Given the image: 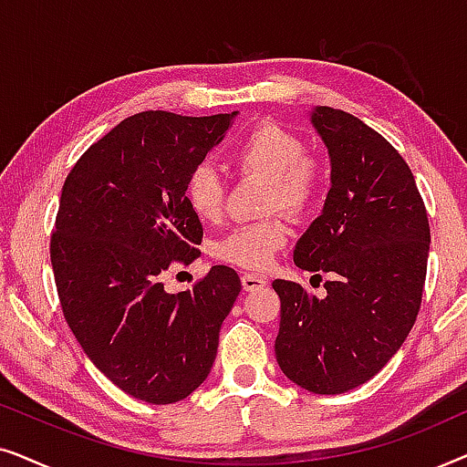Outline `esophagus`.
<instances>
[{
    "instance_id": "esophagus-1",
    "label": "esophagus",
    "mask_w": 467,
    "mask_h": 467,
    "mask_svg": "<svg viewBox=\"0 0 467 467\" xmlns=\"http://www.w3.org/2000/svg\"><path fill=\"white\" fill-rule=\"evenodd\" d=\"M240 280L244 291H257L261 286H265V278L259 276V274H242Z\"/></svg>"
}]
</instances>
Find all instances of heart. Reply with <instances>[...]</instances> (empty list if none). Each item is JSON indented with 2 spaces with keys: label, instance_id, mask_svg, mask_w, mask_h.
Returning a JSON list of instances; mask_svg holds the SVG:
<instances>
[{
  "label": "heart",
  "instance_id": "obj_1",
  "mask_svg": "<svg viewBox=\"0 0 467 467\" xmlns=\"http://www.w3.org/2000/svg\"><path fill=\"white\" fill-rule=\"evenodd\" d=\"M234 168L267 181L265 210H285L302 216L315 206L323 189V170L317 157L306 152L302 138L278 125H259L240 140L232 152ZM189 208L197 219L216 221L225 203V182L213 165L202 163L191 171L184 187ZM291 229L283 216L248 223L216 242V257L240 267H265L274 253L289 242Z\"/></svg>",
  "mask_w": 467,
  "mask_h": 467
}]
</instances>
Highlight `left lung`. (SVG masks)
<instances>
[{
    "mask_svg": "<svg viewBox=\"0 0 467 467\" xmlns=\"http://www.w3.org/2000/svg\"><path fill=\"white\" fill-rule=\"evenodd\" d=\"M310 120L329 150L331 189L293 261L331 278L323 297L274 280V348L286 379L310 393L337 395L379 374L410 334L423 297L430 221L410 168L379 131L327 106L315 108Z\"/></svg>",
    "mask_w": 467,
    "mask_h": 467,
    "instance_id": "1",
    "label": "left lung"
}]
</instances>
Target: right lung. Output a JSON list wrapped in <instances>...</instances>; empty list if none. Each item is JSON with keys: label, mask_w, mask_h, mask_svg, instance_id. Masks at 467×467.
I'll use <instances>...</instances> for the list:
<instances>
[{"label": "right lung", "mask_w": 467, "mask_h": 467, "mask_svg": "<svg viewBox=\"0 0 467 467\" xmlns=\"http://www.w3.org/2000/svg\"><path fill=\"white\" fill-rule=\"evenodd\" d=\"M235 114H133L63 182L50 238L63 317L95 368L149 404L181 401L208 379L242 289L227 265L210 267L191 291L163 286L174 261L200 254L203 229L184 187Z\"/></svg>", "instance_id": "obj_1"}]
</instances>
